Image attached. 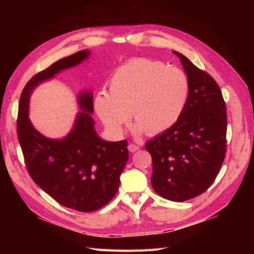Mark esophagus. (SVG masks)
Here are the masks:
<instances>
[{
  "label": "esophagus",
  "mask_w": 254,
  "mask_h": 254,
  "mask_svg": "<svg viewBox=\"0 0 254 254\" xmlns=\"http://www.w3.org/2000/svg\"><path fill=\"white\" fill-rule=\"evenodd\" d=\"M128 149H129L130 152H134V151L140 149V146H139V145H135V144H132V143H130V144L128 145Z\"/></svg>",
  "instance_id": "1"
}]
</instances>
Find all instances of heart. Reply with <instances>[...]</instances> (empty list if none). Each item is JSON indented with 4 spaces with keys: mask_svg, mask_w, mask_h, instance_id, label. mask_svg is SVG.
I'll return each mask as SVG.
<instances>
[{
    "mask_svg": "<svg viewBox=\"0 0 254 254\" xmlns=\"http://www.w3.org/2000/svg\"><path fill=\"white\" fill-rule=\"evenodd\" d=\"M190 80L186 72L163 61L131 58L115 68L109 93L96 95L94 108L111 132L121 134L131 112L136 132L158 134L173 127L186 109Z\"/></svg>",
    "mask_w": 254,
    "mask_h": 254,
    "instance_id": "b5f03b06",
    "label": "heart"
}]
</instances>
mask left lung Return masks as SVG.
I'll return each instance as SVG.
<instances>
[{"instance_id":"obj_1","label":"left lung","mask_w":254,"mask_h":254,"mask_svg":"<svg viewBox=\"0 0 254 254\" xmlns=\"http://www.w3.org/2000/svg\"><path fill=\"white\" fill-rule=\"evenodd\" d=\"M190 80L181 118L145 145L152 159L151 186L168 200L195 198L211 187L227 147L226 103L217 82L182 54L175 52Z\"/></svg>"}]
</instances>
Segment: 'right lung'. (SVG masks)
Here are the masks:
<instances>
[{
    "mask_svg": "<svg viewBox=\"0 0 254 254\" xmlns=\"http://www.w3.org/2000/svg\"><path fill=\"white\" fill-rule=\"evenodd\" d=\"M90 55L79 51L37 73L23 89L18 111L17 133L25 165L34 182L64 206L79 212L101 209L115 196L120 176L129 155L127 141L107 142L94 129L93 94L78 95L80 110L73 129L61 140H52L37 131L28 119L33 90L57 73L79 64Z\"/></svg>",
    "mask_w": 254,
    "mask_h": 254,
    "instance_id": "add662e5",
    "label": "right lung"
}]
</instances>
